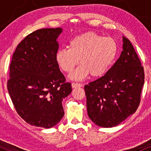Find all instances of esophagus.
Returning a JSON list of instances; mask_svg holds the SVG:
<instances>
[{"mask_svg": "<svg viewBox=\"0 0 151 151\" xmlns=\"http://www.w3.org/2000/svg\"><path fill=\"white\" fill-rule=\"evenodd\" d=\"M71 86L72 88H77V87H81V86H82V85L80 83H74V82H73V83L71 84Z\"/></svg>", "mask_w": 151, "mask_h": 151, "instance_id": "esophagus-1", "label": "esophagus"}]
</instances>
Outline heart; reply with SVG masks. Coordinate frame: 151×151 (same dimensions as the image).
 <instances>
[{"label":"heart","instance_id":"obj_1","mask_svg":"<svg viewBox=\"0 0 151 151\" xmlns=\"http://www.w3.org/2000/svg\"><path fill=\"white\" fill-rule=\"evenodd\" d=\"M117 54L115 40L93 32H86L72 38L69 48H60L55 53V61L60 69L71 73L76 65L81 64L71 74L70 79L80 80L91 74L98 78L106 74L112 67Z\"/></svg>","mask_w":151,"mask_h":151}]
</instances>
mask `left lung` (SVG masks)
Listing matches in <instances>:
<instances>
[{
  "label": "left lung",
  "mask_w": 151,
  "mask_h": 151,
  "mask_svg": "<svg viewBox=\"0 0 151 151\" xmlns=\"http://www.w3.org/2000/svg\"><path fill=\"white\" fill-rule=\"evenodd\" d=\"M109 71L84 86L89 118L97 126L111 128L135 112L144 84V68L129 39Z\"/></svg>",
  "instance_id": "obj_1"
}]
</instances>
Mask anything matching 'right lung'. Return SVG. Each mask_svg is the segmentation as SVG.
<instances>
[{"label": "right lung", "instance_id": "add662e5", "mask_svg": "<svg viewBox=\"0 0 151 151\" xmlns=\"http://www.w3.org/2000/svg\"><path fill=\"white\" fill-rule=\"evenodd\" d=\"M63 29H41L16 47L9 65L7 90L18 115L35 127L50 129L64 116L62 102L72 91L71 83L55 61Z\"/></svg>", "mask_w": 151, "mask_h": 151}]
</instances>
